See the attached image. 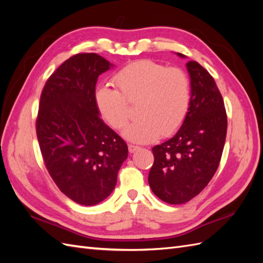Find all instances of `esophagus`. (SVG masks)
I'll list each match as a JSON object with an SVG mask.
<instances>
[{
    "label": "esophagus",
    "instance_id": "obj_1",
    "mask_svg": "<svg viewBox=\"0 0 263 263\" xmlns=\"http://www.w3.org/2000/svg\"><path fill=\"white\" fill-rule=\"evenodd\" d=\"M140 149V147H138V146H135V144H128V152H130L131 154H133V153H136L137 150H139Z\"/></svg>",
    "mask_w": 263,
    "mask_h": 263
}]
</instances>
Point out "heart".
Segmentation results:
<instances>
[{
  "label": "heart",
  "instance_id": "heart-1",
  "mask_svg": "<svg viewBox=\"0 0 263 263\" xmlns=\"http://www.w3.org/2000/svg\"><path fill=\"white\" fill-rule=\"evenodd\" d=\"M117 89L102 85L95 90V103L103 119L114 128H122L130 117L128 104L138 105V120L123 130L128 141L153 142L180 128L191 103V86L185 72L166 68L152 60H140L124 66L114 77Z\"/></svg>",
  "mask_w": 263,
  "mask_h": 263
}]
</instances>
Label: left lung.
Segmentation results:
<instances>
[{"label":"left lung","mask_w":263,"mask_h":263,"mask_svg":"<svg viewBox=\"0 0 263 263\" xmlns=\"http://www.w3.org/2000/svg\"><path fill=\"white\" fill-rule=\"evenodd\" d=\"M186 69L191 80L187 115L174 137L153 148L148 176L153 192L170 204L185 203L208 185L226 140V109L214 78L195 61H189Z\"/></svg>","instance_id":"left-lung-1"}]
</instances>
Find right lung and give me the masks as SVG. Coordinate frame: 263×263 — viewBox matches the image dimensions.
I'll list each match as a JSON object with an SVG mask.
<instances>
[{
	"label": "right lung",
	"instance_id": "right-lung-1",
	"mask_svg": "<svg viewBox=\"0 0 263 263\" xmlns=\"http://www.w3.org/2000/svg\"><path fill=\"white\" fill-rule=\"evenodd\" d=\"M113 64L96 53L66 60L41 95L36 132L49 175L66 197L82 205L113 192L127 158L124 140L99 117L95 103L98 77Z\"/></svg>",
	"mask_w": 263,
	"mask_h": 263
}]
</instances>
